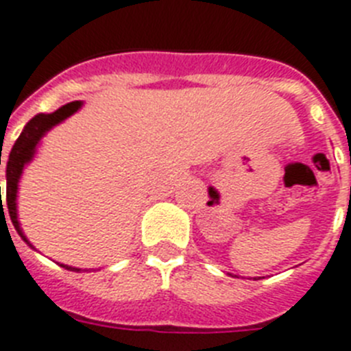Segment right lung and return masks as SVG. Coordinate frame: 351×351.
<instances>
[{"label":"right lung","mask_w":351,"mask_h":351,"mask_svg":"<svg viewBox=\"0 0 351 351\" xmlns=\"http://www.w3.org/2000/svg\"><path fill=\"white\" fill-rule=\"evenodd\" d=\"M83 101H73V103L64 104L62 108H58L56 112L53 113H38L25 125L23 133L19 134V138L16 140L14 147H12L10 154H8L7 160V208L8 215H10V220L16 227L17 234L23 238L28 247L35 248L29 239L26 238L23 229H21L19 218H17V191H19V181L21 176L25 172V167L29 163V161L35 158V152H37V147L40 143V140L46 136L47 131H51L55 125L62 124L65 119H69L71 115L82 110ZM1 165V161H0ZM0 199H1V186H0ZM1 215H5L3 211V200H1ZM62 268L71 269V271H82V268H74V266L69 265H60Z\"/></svg>","instance_id":"1"}]
</instances>
